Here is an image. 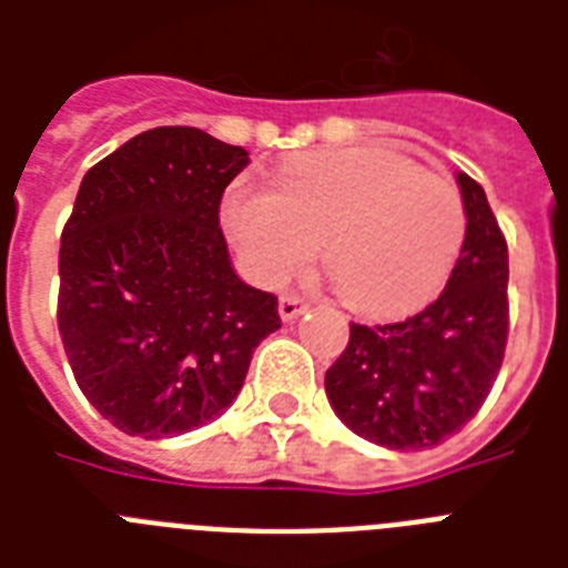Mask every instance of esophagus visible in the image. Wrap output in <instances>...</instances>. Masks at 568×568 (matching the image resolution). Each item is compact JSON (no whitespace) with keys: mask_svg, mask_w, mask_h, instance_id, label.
<instances>
[{"mask_svg":"<svg viewBox=\"0 0 568 568\" xmlns=\"http://www.w3.org/2000/svg\"><path fill=\"white\" fill-rule=\"evenodd\" d=\"M306 306H310V303L303 301L301 294H283V297H280V318L294 321L297 315H303Z\"/></svg>","mask_w":568,"mask_h":568,"instance_id":"1","label":"esophagus"}]
</instances>
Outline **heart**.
<instances>
[{
    "instance_id": "b5f03b06",
    "label": "heart",
    "mask_w": 568,
    "mask_h": 568,
    "mask_svg": "<svg viewBox=\"0 0 568 568\" xmlns=\"http://www.w3.org/2000/svg\"><path fill=\"white\" fill-rule=\"evenodd\" d=\"M223 226L265 283L303 271L324 241L342 297L372 318H400L445 288L468 217L454 182L392 150L356 146L294 159L274 191L235 182Z\"/></svg>"
}]
</instances>
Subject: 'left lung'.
<instances>
[{
	"label": "left lung",
	"mask_w": 568,
	"mask_h": 568,
	"mask_svg": "<svg viewBox=\"0 0 568 568\" xmlns=\"http://www.w3.org/2000/svg\"><path fill=\"white\" fill-rule=\"evenodd\" d=\"M466 241L445 292L397 324H351L324 388L342 422L392 450H424L459 433L501 372L510 303L507 239L484 189L457 176Z\"/></svg>",
	"instance_id": "obj_1"
}]
</instances>
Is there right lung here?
I'll return each mask as SVG.
<instances>
[{"label":"right lung","mask_w":568,"mask_h":568,"mask_svg":"<svg viewBox=\"0 0 568 568\" xmlns=\"http://www.w3.org/2000/svg\"><path fill=\"white\" fill-rule=\"evenodd\" d=\"M244 146L141 132L84 173L58 253V333L84 397L118 430L164 439L239 397L276 297L241 283L221 196Z\"/></svg>","instance_id":"add662e5"}]
</instances>
